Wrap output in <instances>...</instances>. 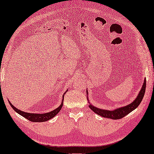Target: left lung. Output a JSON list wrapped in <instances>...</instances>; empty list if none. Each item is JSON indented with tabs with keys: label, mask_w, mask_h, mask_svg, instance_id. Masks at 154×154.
<instances>
[{
	"label": "left lung",
	"mask_w": 154,
	"mask_h": 154,
	"mask_svg": "<svg viewBox=\"0 0 154 154\" xmlns=\"http://www.w3.org/2000/svg\"><path fill=\"white\" fill-rule=\"evenodd\" d=\"M145 90H146V79H144V83H143L142 87L141 88L140 92H139L137 97V98L131 104L126 105L125 106L121 107V108L116 109L112 111L97 108L94 106H92V104H90L89 107L94 113L104 118H107V119H111L113 120L121 119L124 116H125L126 115H128V113H130L131 111L134 110L140 104L143 97H144Z\"/></svg>",
	"instance_id": "obj_1"
}]
</instances>
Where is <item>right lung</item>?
I'll use <instances>...</instances> for the list:
<instances>
[{"instance_id":"obj_1","label":"right lung","mask_w":154,"mask_h":154,"mask_svg":"<svg viewBox=\"0 0 154 154\" xmlns=\"http://www.w3.org/2000/svg\"><path fill=\"white\" fill-rule=\"evenodd\" d=\"M65 93H66V92H64V94ZM62 97H63L62 102V103H61L60 106L57 107L56 109H54V110L50 111V112L45 113H32L24 112V111L19 110L18 109H17L16 107H14L10 102H9V103H10V106H12V108L17 113H18L19 114L22 116L24 117L25 119H28L29 121H30L31 122H45V121H48V120L52 119V118L55 116L59 112H60V111L61 110V109H62V107L63 106L64 95H63Z\"/></svg>"}]
</instances>
